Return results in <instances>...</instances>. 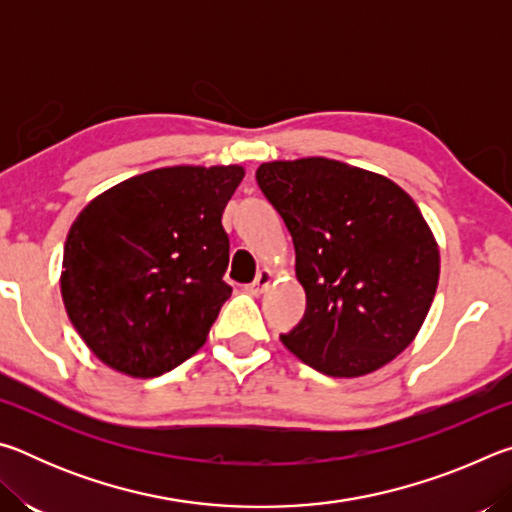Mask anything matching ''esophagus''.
Returning <instances> with one entry per match:
<instances>
[{
  "mask_svg": "<svg viewBox=\"0 0 512 512\" xmlns=\"http://www.w3.org/2000/svg\"><path fill=\"white\" fill-rule=\"evenodd\" d=\"M271 280H273L271 271H266V268H262V271L255 275V280L250 282V284H246V291L253 293V296H259V293H264L268 287H271Z\"/></svg>",
  "mask_w": 512,
  "mask_h": 512,
  "instance_id": "1",
  "label": "esophagus"
}]
</instances>
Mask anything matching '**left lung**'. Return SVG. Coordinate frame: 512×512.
<instances>
[{"instance_id":"8db88e82","label":"left lung","mask_w":512,"mask_h":512,"mask_svg":"<svg viewBox=\"0 0 512 512\" xmlns=\"http://www.w3.org/2000/svg\"><path fill=\"white\" fill-rule=\"evenodd\" d=\"M257 185L291 232L305 316L282 343L329 377L386 366L427 318L440 255L393 180L327 158L266 162Z\"/></svg>"}]
</instances>
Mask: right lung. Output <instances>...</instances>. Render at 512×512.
I'll return each instance as SVG.
<instances>
[{
    "mask_svg": "<svg viewBox=\"0 0 512 512\" xmlns=\"http://www.w3.org/2000/svg\"><path fill=\"white\" fill-rule=\"evenodd\" d=\"M244 169L164 167L94 198L69 228L60 291L85 345L131 377L203 348L232 287L221 214Z\"/></svg>",
    "mask_w": 512,
    "mask_h": 512,
    "instance_id": "1",
    "label": "right lung"
}]
</instances>
